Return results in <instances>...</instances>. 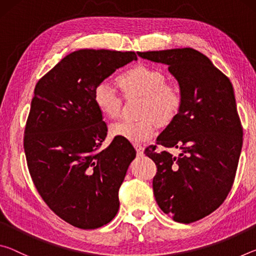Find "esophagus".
Listing matches in <instances>:
<instances>
[{"label":"esophagus","instance_id":"1","mask_svg":"<svg viewBox=\"0 0 256 256\" xmlns=\"http://www.w3.org/2000/svg\"><path fill=\"white\" fill-rule=\"evenodd\" d=\"M134 148H136V152H138V156H142L144 154V146H142L141 144H134Z\"/></svg>","mask_w":256,"mask_h":256}]
</instances>
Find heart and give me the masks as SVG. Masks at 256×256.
I'll return each instance as SVG.
<instances>
[{
  "instance_id": "heart-1",
  "label": "heart",
  "mask_w": 256,
  "mask_h": 256,
  "mask_svg": "<svg viewBox=\"0 0 256 256\" xmlns=\"http://www.w3.org/2000/svg\"><path fill=\"white\" fill-rule=\"evenodd\" d=\"M118 84L126 98L142 97L141 120H120L110 128L112 136L130 142L149 140L156 133V122L162 126L170 124L183 105L180 89L167 84L166 76L157 68L144 64L134 66L118 76ZM94 102L106 118H116L120 114L122 100L107 82H102L94 88Z\"/></svg>"
}]
</instances>
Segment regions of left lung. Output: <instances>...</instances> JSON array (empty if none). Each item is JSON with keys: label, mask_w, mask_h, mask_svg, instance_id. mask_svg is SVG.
I'll use <instances>...</instances> for the list:
<instances>
[{"label": "left lung", "mask_w": 256, "mask_h": 256, "mask_svg": "<svg viewBox=\"0 0 256 256\" xmlns=\"http://www.w3.org/2000/svg\"><path fill=\"white\" fill-rule=\"evenodd\" d=\"M138 55L168 66L183 98L178 115L157 138V144L180 154L158 151L157 146L144 150L157 166L152 182L156 201L177 222H198L222 204L235 180L242 128L232 84L193 48Z\"/></svg>", "instance_id": "8db88e82"}]
</instances>
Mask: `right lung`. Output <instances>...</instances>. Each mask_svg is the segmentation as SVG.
Returning <instances> with one entry per match:
<instances>
[{
  "mask_svg": "<svg viewBox=\"0 0 256 256\" xmlns=\"http://www.w3.org/2000/svg\"><path fill=\"white\" fill-rule=\"evenodd\" d=\"M136 60L134 52L80 50L34 86L24 138L28 170L50 209L74 227L99 228L118 211V190L136 152L116 138L100 150L107 126L94 92Z\"/></svg>",
  "mask_w": 256,
  "mask_h": 256,
  "instance_id": "right-lung-1",
  "label": "right lung"
}]
</instances>
